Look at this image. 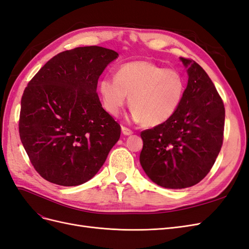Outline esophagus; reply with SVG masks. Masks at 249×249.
I'll list each match as a JSON object with an SVG mask.
<instances>
[{"instance_id": "1", "label": "esophagus", "mask_w": 249, "mask_h": 249, "mask_svg": "<svg viewBox=\"0 0 249 249\" xmlns=\"http://www.w3.org/2000/svg\"><path fill=\"white\" fill-rule=\"evenodd\" d=\"M122 132H123L124 135H125V136H129V135L133 134V131L130 130V129H127V127H125V126H122Z\"/></svg>"}]
</instances>
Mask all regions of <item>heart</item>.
I'll use <instances>...</instances> for the list:
<instances>
[{
	"label": "heart",
	"mask_w": 249,
	"mask_h": 249,
	"mask_svg": "<svg viewBox=\"0 0 249 249\" xmlns=\"http://www.w3.org/2000/svg\"><path fill=\"white\" fill-rule=\"evenodd\" d=\"M104 107L117 116L130 96L133 118L145 126H157L170 119L178 111L185 93V81L175 70L138 60L123 64L115 78L100 81Z\"/></svg>",
	"instance_id": "1"
}]
</instances>
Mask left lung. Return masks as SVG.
<instances>
[{"instance_id":"obj_1","label":"left lung","mask_w":249,"mask_h":249,"mask_svg":"<svg viewBox=\"0 0 249 249\" xmlns=\"http://www.w3.org/2000/svg\"><path fill=\"white\" fill-rule=\"evenodd\" d=\"M188 84L178 111L166 123L141 132L140 164L154 183L168 189L196 185L219 154L225 110L219 93L202 67L180 57Z\"/></svg>"}]
</instances>
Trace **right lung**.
<instances>
[{"instance_id":"1","label":"right lung","mask_w":249,"mask_h":249,"mask_svg":"<svg viewBox=\"0 0 249 249\" xmlns=\"http://www.w3.org/2000/svg\"><path fill=\"white\" fill-rule=\"evenodd\" d=\"M117 56L96 46L64 51L29 82L20 102L19 137L44 179L67 187L86 183L118 141L120 125L96 93L100 76Z\"/></svg>"}]
</instances>
